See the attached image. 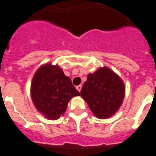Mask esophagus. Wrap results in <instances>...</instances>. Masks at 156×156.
Masks as SVG:
<instances>
[{
  "label": "esophagus",
  "instance_id": "1",
  "mask_svg": "<svg viewBox=\"0 0 156 156\" xmlns=\"http://www.w3.org/2000/svg\"><path fill=\"white\" fill-rule=\"evenodd\" d=\"M81 88H82V86H81V85H78V86H76V90L79 92H80Z\"/></svg>",
  "mask_w": 156,
  "mask_h": 156
}]
</instances>
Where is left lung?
I'll use <instances>...</instances> for the list:
<instances>
[{"instance_id":"obj_1","label":"left lung","mask_w":156,"mask_h":156,"mask_svg":"<svg viewBox=\"0 0 156 156\" xmlns=\"http://www.w3.org/2000/svg\"><path fill=\"white\" fill-rule=\"evenodd\" d=\"M95 116L107 119L119 110L125 96V85L120 77L109 68L101 67L87 75L80 91Z\"/></svg>"}]
</instances>
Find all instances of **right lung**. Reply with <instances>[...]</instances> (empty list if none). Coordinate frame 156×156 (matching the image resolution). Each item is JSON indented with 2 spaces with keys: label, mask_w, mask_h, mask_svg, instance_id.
Listing matches in <instances>:
<instances>
[{
  "label": "right lung",
  "mask_w": 156,
  "mask_h": 156,
  "mask_svg": "<svg viewBox=\"0 0 156 156\" xmlns=\"http://www.w3.org/2000/svg\"><path fill=\"white\" fill-rule=\"evenodd\" d=\"M35 108L45 118L55 120L65 113L72 98L80 92L58 65H43L36 71L30 87Z\"/></svg>",
  "instance_id": "right-lung-1"
}]
</instances>
